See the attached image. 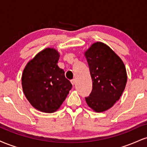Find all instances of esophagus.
Returning <instances> with one entry per match:
<instances>
[{
	"instance_id": "34e87169",
	"label": "esophagus",
	"mask_w": 147,
	"mask_h": 147,
	"mask_svg": "<svg viewBox=\"0 0 147 147\" xmlns=\"http://www.w3.org/2000/svg\"><path fill=\"white\" fill-rule=\"evenodd\" d=\"M71 83L72 84V86L75 85L76 83H77V81H76V79H73V80L71 81Z\"/></svg>"
}]
</instances>
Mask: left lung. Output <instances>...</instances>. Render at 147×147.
<instances>
[{"instance_id": "left-lung-1", "label": "left lung", "mask_w": 147, "mask_h": 147, "mask_svg": "<svg viewBox=\"0 0 147 147\" xmlns=\"http://www.w3.org/2000/svg\"><path fill=\"white\" fill-rule=\"evenodd\" d=\"M90 70L92 90L86 97L88 106L96 113L109 110L122 96L127 82L125 65L109 45L92 43L84 53Z\"/></svg>"}]
</instances>
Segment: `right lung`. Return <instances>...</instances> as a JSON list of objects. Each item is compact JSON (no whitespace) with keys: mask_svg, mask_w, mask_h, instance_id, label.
<instances>
[{"mask_svg":"<svg viewBox=\"0 0 147 147\" xmlns=\"http://www.w3.org/2000/svg\"><path fill=\"white\" fill-rule=\"evenodd\" d=\"M59 57L55 48L43 49L28 62L22 74L25 97L41 112H56L71 90V83L57 65Z\"/></svg>","mask_w":147,"mask_h":147,"instance_id":"add662e5","label":"right lung"}]
</instances>
